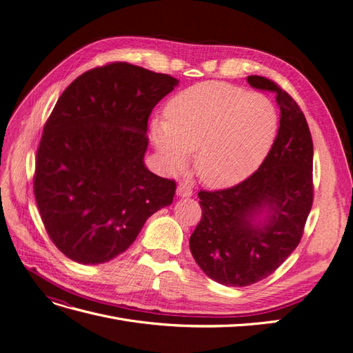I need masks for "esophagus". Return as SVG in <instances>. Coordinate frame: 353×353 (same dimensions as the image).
I'll return each mask as SVG.
<instances>
[{
	"instance_id": "34e87169",
	"label": "esophagus",
	"mask_w": 353,
	"mask_h": 353,
	"mask_svg": "<svg viewBox=\"0 0 353 353\" xmlns=\"http://www.w3.org/2000/svg\"><path fill=\"white\" fill-rule=\"evenodd\" d=\"M176 196L179 197H191L193 196V188H191L187 183H181L176 188Z\"/></svg>"
}]
</instances>
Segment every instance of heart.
I'll return each instance as SVG.
<instances>
[{
	"mask_svg": "<svg viewBox=\"0 0 353 353\" xmlns=\"http://www.w3.org/2000/svg\"><path fill=\"white\" fill-rule=\"evenodd\" d=\"M279 112L261 94L210 81L176 94L165 121L152 123V141L170 170L183 169L194 153L199 178L223 188L254 172L275 140Z\"/></svg>",
	"mask_w": 353,
	"mask_h": 353,
	"instance_id": "obj_1",
	"label": "heart"
}]
</instances>
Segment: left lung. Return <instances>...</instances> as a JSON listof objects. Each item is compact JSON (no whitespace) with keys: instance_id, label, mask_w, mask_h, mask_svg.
<instances>
[{"instance_id":"left-lung-1","label":"left lung","mask_w":353,"mask_h":353,"mask_svg":"<svg viewBox=\"0 0 353 353\" xmlns=\"http://www.w3.org/2000/svg\"><path fill=\"white\" fill-rule=\"evenodd\" d=\"M248 82L275 94L279 132L249 178L225 190L199 191L201 219L190 237L203 272L232 287L258 283L279 268L301 243L314 201V144L303 112L274 81L252 74ZM262 212L267 219L254 224Z\"/></svg>"}]
</instances>
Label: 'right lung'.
I'll return each mask as SVG.
<instances>
[{
    "label": "right lung",
    "instance_id": "1",
    "mask_svg": "<svg viewBox=\"0 0 353 353\" xmlns=\"http://www.w3.org/2000/svg\"><path fill=\"white\" fill-rule=\"evenodd\" d=\"M178 79L125 61L82 73L44 125L34 193L46 231L69 259L95 265L125 252L170 205L174 179L144 165L148 117Z\"/></svg>",
    "mask_w": 353,
    "mask_h": 353
}]
</instances>
